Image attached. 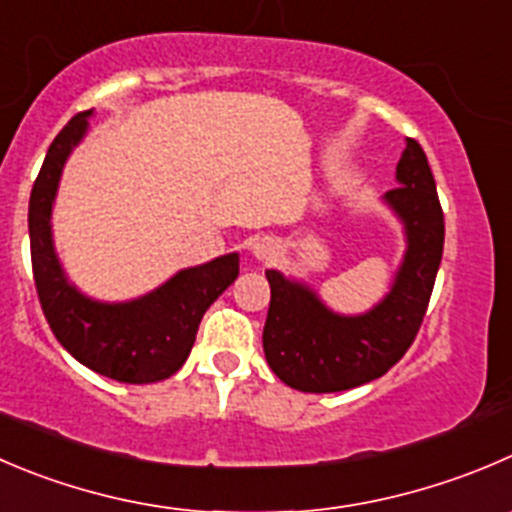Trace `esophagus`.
Listing matches in <instances>:
<instances>
[{"label":"esophagus","instance_id":"obj_1","mask_svg":"<svg viewBox=\"0 0 512 512\" xmlns=\"http://www.w3.org/2000/svg\"><path fill=\"white\" fill-rule=\"evenodd\" d=\"M252 252H255L257 260H272L277 255V245L272 240H267V237H257L252 242Z\"/></svg>","mask_w":512,"mask_h":512}]
</instances>
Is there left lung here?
<instances>
[{"mask_svg":"<svg viewBox=\"0 0 512 512\" xmlns=\"http://www.w3.org/2000/svg\"><path fill=\"white\" fill-rule=\"evenodd\" d=\"M385 202L403 220L408 250L385 300L365 315H337L307 285L267 270L270 310L262 347L267 365L302 393H340L382 377L423 325L443 260L445 220L423 147L405 140L398 187Z\"/></svg>","mask_w":512,"mask_h":512,"instance_id":"1","label":"left lung"}]
</instances>
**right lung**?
Returning <instances> with one entry per match:
<instances>
[{
    "instance_id": "add662e5",
    "label": "right lung",
    "mask_w": 512,
    "mask_h": 512,
    "mask_svg": "<svg viewBox=\"0 0 512 512\" xmlns=\"http://www.w3.org/2000/svg\"><path fill=\"white\" fill-rule=\"evenodd\" d=\"M92 109L79 112L49 145L29 197V247L39 305L64 350L89 370L119 382L165 380L185 365L207 307L240 275L237 252L187 267L132 302H97L64 277L52 245V205L69 152L87 132Z\"/></svg>"
}]
</instances>
